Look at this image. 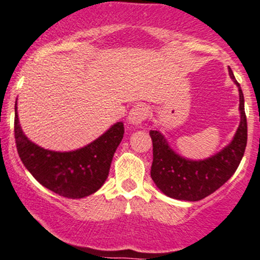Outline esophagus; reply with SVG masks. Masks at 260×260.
<instances>
[{"instance_id":"obj_1","label":"esophagus","mask_w":260,"mask_h":260,"mask_svg":"<svg viewBox=\"0 0 260 260\" xmlns=\"http://www.w3.org/2000/svg\"><path fill=\"white\" fill-rule=\"evenodd\" d=\"M148 112H149V107L144 104H138L136 106H133L132 110H131L129 116H128V121L132 124H141L147 119Z\"/></svg>"}]
</instances>
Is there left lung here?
Listing matches in <instances>:
<instances>
[{
  "instance_id": "1",
  "label": "left lung",
  "mask_w": 260,
  "mask_h": 260,
  "mask_svg": "<svg viewBox=\"0 0 260 260\" xmlns=\"http://www.w3.org/2000/svg\"><path fill=\"white\" fill-rule=\"evenodd\" d=\"M230 75L239 90L241 123L233 141L224 149L205 160H189L178 155L158 131H150L153 164L150 176L160 191L169 198L199 201L215 192L235 174L247 147V117L244 96L232 70Z\"/></svg>"
}]
</instances>
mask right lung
Instances as JSON below:
<instances>
[{"label":"right lung","instance_id":"obj_1","mask_svg":"<svg viewBox=\"0 0 260 260\" xmlns=\"http://www.w3.org/2000/svg\"><path fill=\"white\" fill-rule=\"evenodd\" d=\"M123 133V123L117 122L81 149L53 152L38 147L24 136L14 106V138L19 158L37 181L62 198L82 199L104 185Z\"/></svg>","mask_w":260,"mask_h":260}]
</instances>
